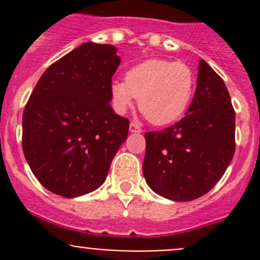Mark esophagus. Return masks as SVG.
Returning <instances> with one entry per match:
<instances>
[{
	"mask_svg": "<svg viewBox=\"0 0 260 260\" xmlns=\"http://www.w3.org/2000/svg\"><path fill=\"white\" fill-rule=\"evenodd\" d=\"M129 131L132 133H141L142 132V129H141L140 127H138V124H136L135 122H131L129 124Z\"/></svg>",
	"mask_w": 260,
	"mask_h": 260,
	"instance_id": "obj_1",
	"label": "esophagus"
}]
</instances>
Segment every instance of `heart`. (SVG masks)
Segmentation results:
<instances>
[{
    "instance_id": "b5f03b06",
    "label": "heart",
    "mask_w": 260,
    "mask_h": 260,
    "mask_svg": "<svg viewBox=\"0 0 260 260\" xmlns=\"http://www.w3.org/2000/svg\"><path fill=\"white\" fill-rule=\"evenodd\" d=\"M195 83V74L185 62L148 59L129 68L124 81L112 83V102L118 113H124L138 98V108L152 124H171L187 111Z\"/></svg>"
}]
</instances>
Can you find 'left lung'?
Listing matches in <instances>:
<instances>
[{"mask_svg": "<svg viewBox=\"0 0 260 260\" xmlns=\"http://www.w3.org/2000/svg\"><path fill=\"white\" fill-rule=\"evenodd\" d=\"M145 138L143 175L158 195L195 200L221 179L235 152V111L226 85L205 60L185 117Z\"/></svg>", "mask_w": 260, "mask_h": 260, "instance_id": "1", "label": "left lung"}]
</instances>
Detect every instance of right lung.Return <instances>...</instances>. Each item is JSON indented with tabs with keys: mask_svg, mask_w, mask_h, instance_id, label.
I'll use <instances>...</instances> for the list:
<instances>
[{
	"mask_svg": "<svg viewBox=\"0 0 260 260\" xmlns=\"http://www.w3.org/2000/svg\"><path fill=\"white\" fill-rule=\"evenodd\" d=\"M108 44L85 43L56 60L34 88L22 115V149L41 185L77 198L98 188L125 141L129 120L111 107L120 59Z\"/></svg>",
	"mask_w": 260,
	"mask_h": 260,
	"instance_id": "1",
	"label": "right lung"
}]
</instances>
